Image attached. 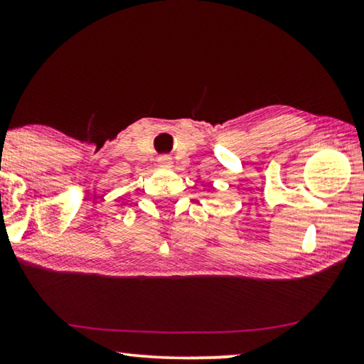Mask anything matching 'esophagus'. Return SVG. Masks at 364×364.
I'll return each instance as SVG.
<instances>
[{"label": "esophagus", "instance_id": "obj_1", "mask_svg": "<svg viewBox=\"0 0 364 364\" xmlns=\"http://www.w3.org/2000/svg\"><path fill=\"white\" fill-rule=\"evenodd\" d=\"M157 164H159V167H162V168H171L172 167V157L161 156L157 159Z\"/></svg>", "mask_w": 364, "mask_h": 364}]
</instances>
